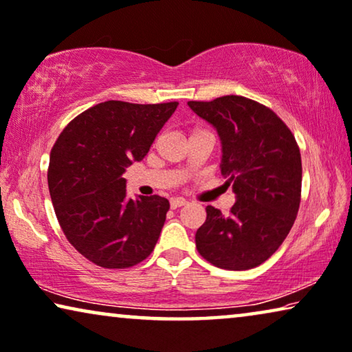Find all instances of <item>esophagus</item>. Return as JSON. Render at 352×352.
Segmentation results:
<instances>
[{
	"label": "esophagus",
	"mask_w": 352,
	"mask_h": 352,
	"mask_svg": "<svg viewBox=\"0 0 352 352\" xmlns=\"http://www.w3.org/2000/svg\"><path fill=\"white\" fill-rule=\"evenodd\" d=\"M170 205H171V208L173 210H176V208H181V206H186L187 205V201L184 200V198H171V201H170Z\"/></svg>",
	"instance_id": "obj_1"
}]
</instances>
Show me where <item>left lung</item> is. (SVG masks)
I'll return each instance as SVG.
<instances>
[{
  "label": "left lung",
  "instance_id": "8db88e82",
  "mask_svg": "<svg viewBox=\"0 0 352 352\" xmlns=\"http://www.w3.org/2000/svg\"><path fill=\"white\" fill-rule=\"evenodd\" d=\"M216 129L221 173L236 195L230 214L206 206L198 252L223 270H249L272 257L292 228L302 195V157L287 125L257 101L227 95L188 101Z\"/></svg>",
  "mask_w": 352,
  "mask_h": 352
}]
</instances>
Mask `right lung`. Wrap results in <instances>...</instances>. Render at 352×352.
<instances>
[{"label":"right lung","mask_w":352,"mask_h":352,"mask_svg":"<svg viewBox=\"0 0 352 352\" xmlns=\"http://www.w3.org/2000/svg\"><path fill=\"white\" fill-rule=\"evenodd\" d=\"M177 101H104L65 126L50 151L49 192L68 241L103 268H129L154 251L170 201L126 197L124 173L141 162Z\"/></svg>","instance_id":"right-lung-1"}]
</instances>
